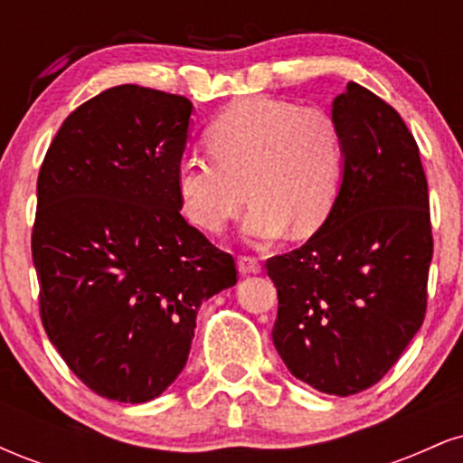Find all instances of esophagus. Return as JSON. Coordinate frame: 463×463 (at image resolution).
Here are the masks:
<instances>
[{
    "instance_id": "34e87169",
    "label": "esophagus",
    "mask_w": 463,
    "mask_h": 463,
    "mask_svg": "<svg viewBox=\"0 0 463 463\" xmlns=\"http://www.w3.org/2000/svg\"><path fill=\"white\" fill-rule=\"evenodd\" d=\"M237 269H239V274H243V276L259 274L261 272V263H259L254 257H243L241 254V257L237 259Z\"/></svg>"
}]
</instances>
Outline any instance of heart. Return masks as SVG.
<instances>
[{
	"mask_svg": "<svg viewBox=\"0 0 463 463\" xmlns=\"http://www.w3.org/2000/svg\"><path fill=\"white\" fill-rule=\"evenodd\" d=\"M213 156L187 154L176 165L180 209L191 224L222 232L254 202L243 222L252 241L287 231L305 239L331 217L344 184V137L317 106L276 98L232 104L206 132Z\"/></svg>",
	"mask_w": 463,
	"mask_h": 463,
	"instance_id": "1",
	"label": "heart"
}]
</instances>
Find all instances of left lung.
<instances>
[{"mask_svg": "<svg viewBox=\"0 0 463 463\" xmlns=\"http://www.w3.org/2000/svg\"><path fill=\"white\" fill-rule=\"evenodd\" d=\"M344 184L305 246L272 257L274 346L296 379L335 396L379 383L427 311L429 187L401 115L357 82L333 99Z\"/></svg>", "mask_w": 463, "mask_h": 463, "instance_id": "1", "label": "left lung"}]
</instances>
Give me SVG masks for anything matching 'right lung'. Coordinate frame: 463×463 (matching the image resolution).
Returning <instances> with one entry per match:
<instances>
[{
	"label": "right lung",
	"instance_id": "1",
	"mask_svg": "<svg viewBox=\"0 0 463 463\" xmlns=\"http://www.w3.org/2000/svg\"><path fill=\"white\" fill-rule=\"evenodd\" d=\"M194 104L121 84L62 121L36 183L32 261L45 333L73 374L119 402L161 396L200 305L237 283L231 254L180 215Z\"/></svg>",
	"mask_w": 463,
	"mask_h": 463
}]
</instances>
